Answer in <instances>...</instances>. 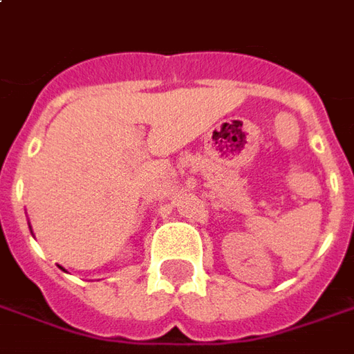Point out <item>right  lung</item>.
<instances>
[{"label": "right lung", "mask_w": 354, "mask_h": 354, "mask_svg": "<svg viewBox=\"0 0 354 354\" xmlns=\"http://www.w3.org/2000/svg\"><path fill=\"white\" fill-rule=\"evenodd\" d=\"M30 232H32V230H30ZM63 270H65V268H63Z\"/></svg>", "instance_id": "add662e5"}]
</instances>
